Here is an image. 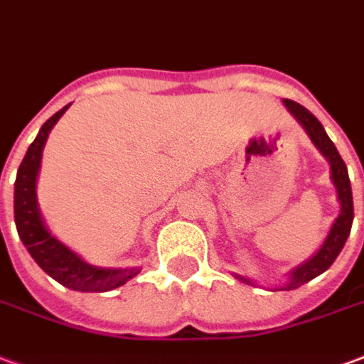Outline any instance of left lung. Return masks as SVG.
<instances>
[{
	"instance_id": "8db88e82",
	"label": "left lung",
	"mask_w": 364,
	"mask_h": 364,
	"mask_svg": "<svg viewBox=\"0 0 364 364\" xmlns=\"http://www.w3.org/2000/svg\"><path fill=\"white\" fill-rule=\"evenodd\" d=\"M284 106L296 118L297 124L306 129V134L311 139V144L319 149V154L327 159V164L331 167V181L335 185V191H337V200H339L341 210H339V217L333 220L331 228H329V232L325 236L323 244L317 248V252L309 260L301 262L294 270H289L288 279L284 282V286H278L272 291L296 289L307 284L309 279L317 278L319 274H323L343 250V246H345L347 238H349L350 225H353V193H350L349 173H347V165H345V161L339 156L337 147L329 139L327 132L321 126V122L317 120L307 108H304L301 104L294 102V100H286V98H284ZM235 278L240 279L242 284H248V286H258L254 279L240 276V274H235Z\"/></svg>"
}]
</instances>
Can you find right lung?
Masks as SVG:
<instances>
[{
    "instance_id": "add662e5",
    "label": "right lung",
    "mask_w": 364,
    "mask_h": 364,
    "mask_svg": "<svg viewBox=\"0 0 364 364\" xmlns=\"http://www.w3.org/2000/svg\"><path fill=\"white\" fill-rule=\"evenodd\" d=\"M68 106L60 108L41 126L37 138L29 146L17 169L14 195L15 226L27 252L33 256V260L39 264L41 270L47 272L53 279H57L58 284L75 291H110V289L124 286L132 278H136L141 272L139 266L100 268V266L88 264L75 250H70L67 244L60 242L57 236L50 235L41 213L39 200H37V177H39L43 147L49 138L50 129L55 128L58 118L68 110Z\"/></svg>"
}]
</instances>
